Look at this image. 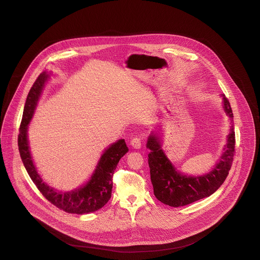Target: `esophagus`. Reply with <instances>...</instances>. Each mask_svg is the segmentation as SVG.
<instances>
[{
	"mask_svg": "<svg viewBox=\"0 0 260 260\" xmlns=\"http://www.w3.org/2000/svg\"><path fill=\"white\" fill-rule=\"evenodd\" d=\"M131 146L136 149V150H140L142 148V143H141V140L136 138V139H133L132 142H131Z\"/></svg>",
	"mask_w": 260,
	"mask_h": 260,
	"instance_id": "34e87169",
	"label": "esophagus"
}]
</instances>
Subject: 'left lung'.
Listing matches in <instances>:
<instances>
[{"instance_id": "obj_1", "label": "left lung", "mask_w": 260, "mask_h": 260, "mask_svg": "<svg viewBox=\"0 0 260 260\" xmlns=\"http://www.w3.org/2000/svg\"><path fill=\"white\" fill-rule=\"evenodd\" d=\"M222 106L230 119V128L226 145L223 148L219 161L212 170L201 176H188L181 173L169 159L162 150L161 134L153 132L147 142L151 181L156 199L171 207L189 205L215 193L227 178L235 152V132L233 113L228 100L224 94ZM160 131V129H159Z\"/></svg>"}]
</instances>
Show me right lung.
<instances>
[{"label":"right lung","mask_w":260,"mask_h":260,"mask_svg":"<svg viewBox=\"0 0 260 260\" xmlns=\"http://www.w3.org/2000/svg\"><path fill=\"white\" fill-rule=\"evenodd\" d=\"M51 75V72H42L28 93L18 137L20 156L25 169L38 190L53 205L67 213L79 215L92 213L104 207L110 199L113 172L119 159L128 152V148L124 140H118L109 145L101 156L89 180L74 190L61 192L45 183L33 162L28 141V125L33 117L45 84Z\"/></svg>","instance_id":"1"}]
</instances>
